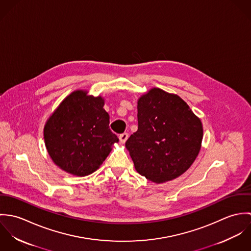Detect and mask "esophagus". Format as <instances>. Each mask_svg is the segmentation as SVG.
I'll return each mask as SVG.
<instances>
[{
  "instance_id": "34e87169",
  "label": "esophagus",
  "mask_w": 251,
  "mask_h": 251,
  "mask_svg": "<svg viewBox=\"0 0 251 251\" xmlns=\"http://www.w3.org/2000/svg\"><path fill=\"white\" fill-rule=\"evenodd\" d=\"M127 138H128V133H126V132L122 133V134H120V136H119L120 142L123 144L126 143V141L127 140Z\"/></svg>"
}]
</instances>
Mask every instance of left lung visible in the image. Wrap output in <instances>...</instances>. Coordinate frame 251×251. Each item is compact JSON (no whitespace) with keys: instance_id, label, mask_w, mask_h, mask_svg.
I'll use <instances>...</instances> for the list:
<instances>
[{"instance_id":"left-lung-1","label":"left lung","mask_w":251,"mask_h":251,"mask_svg":"<svg viewBox=\"0 0 251 251\" xmlns=\"http://www.w3.org/2000/svg\"><path fill=\"white\" fill-rule=\"evenodd\" d=\"M138 129L126 147L136 171L156 183L183 174L201 149L200 119L179 96L151 89L138 100Z\"/></svg>"}]
</instances>
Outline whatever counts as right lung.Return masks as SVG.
I'll list each match as a JSON object with an SVG mask.
<instances>
[{"instance_id": "add662e5", "label": "right lung", "mask_w": 251, "mask_h": 251, "mask_svg": "<svg viewBox=\"0 0 251 251\" xmlns=\"http://www.w3.org/2000/svg\"><path fill=\"white\" fill-rule=\"evenodd\" d=\"M101 97L75 91L50 116L44 141L54 163L74 176L92 174L107 157L119 138L109 128V115Z\"/></svg>"}]
</instances>
